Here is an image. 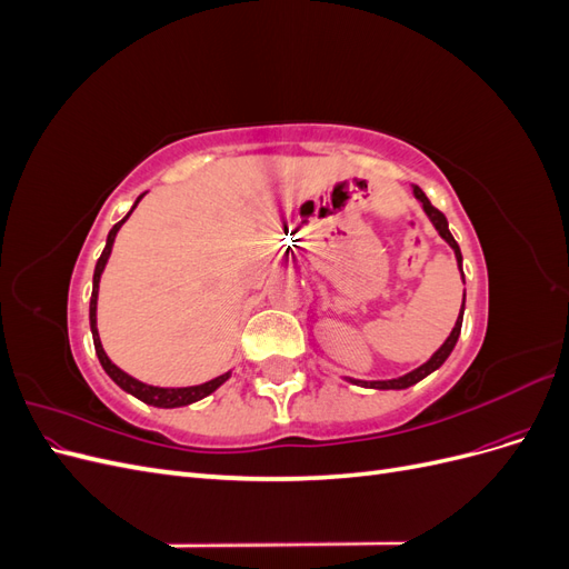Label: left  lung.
<instances>
[{
  "mask_svg": "<svg viewBox=\"0 0 569 569\" xmlns=\"http://www.w3.org/2000/svg\"><path fill=\"white\" fill-rule=\"evenodd\" d=\"M412 192H416V197L422 201V209H425V213L432 218V222H435V228L439 230V234L446 239V242L451 244V249L456 251V261H458V266H460V272H462V253H460V247H458V242L453 239V234H451V230H449V220H446V216L439 211V209H435L432 206V201L427 199V194L422 192V189L416 184L412 187ZM462 306H465V301H462ZM460 327H462V311H460V318L456 320V327H453V332L449 335V339H446L443 343H441V349L427 360L425 366H420L418 370H412V372H408V375H403V377H399V380H387V382H360V380H351V382H356V385H360V387H370V389H406V387H412L416 382H420L422 377H427L429 372H435L446 358L451 356V351H453V347H456V341H458V337H460Z\"/></svg>",
  "mask_w": 569,
  "mask_h": 569,
  "instance_id": "8db88e82",
  "label": "left lung"
}]
</instances>
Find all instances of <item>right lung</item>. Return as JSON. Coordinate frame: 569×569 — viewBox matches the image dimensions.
<instances>
[{
    "instance_id": "add662e5",
    "label": "right lung",
    "mask_w": 569,
    "mask_h": 569,
    "mask_svg": "<svg viewBox=\"0 0 569 569\" xmlns=\"http://www.w3.org/2000/svg\"><path fill=\"white\" fill-rule=\"evenodd\" d=\"M140 199H142V194L137 197V201H140ZM137 201H134V206H137ZM134 206H132V209H134ZM130 213H132V211H130ZM130 213H128V216H130ZM128 216H126L123 220H120V222H116V226L111 228V232H109V237H107V247H104V251H101L99 261H97V268H94L92 299H90V327H92V339H94V351H97V358H99L101 368L107 370V375L111 377V380H113L120 389L128 391V393H132V396H137V399L144 401V403H149V406H157V408H178V406L194 403V401L203 399V396L213 393L222 382L228 380L230 372L220 375V377H216V380L206 382V385H197V387L163 389V387H151V385H144V382H140V380H134V377H130L128 372H123L120 368H116V366L111 363V360H109V356L104 353V349H101L99 332H97V291H99V278H101V272H104V266H107V261H109V253H111V247H113L116 232H118V230H120V226H123V222L128 220Z\"/></svg>"
}]
</instances>
